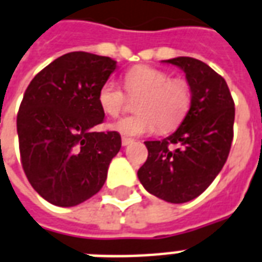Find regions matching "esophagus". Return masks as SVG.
<instances>
[{
    "label": "esophagus",
    "instance_id": "1",
    "mask_svg": "<svg viewBox=\"0 0 262 262\" xmlns=\"http://www.w3.org/2000/svg\"><path fill=\"white\" fill-rule=\"evenodd\" d=\"M133 143V140L132 139H126V137H122V145L123 147H126V145L132 144Z\"/></svg>",
    "mask_w": 262,
    "mask_h": 262
}]
</instances>
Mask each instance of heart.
Here are the masks:
<instances>
[{"instance_id": "obj_1", "label": "heart", "mask_w": 262, "mask_h": 262, "mask_svg": "<svg viewBox=\"0 0 262 262\" xmlns=\"http://www.w3.org/2000/svg\"><path fill=\"white\" fill-rule=\"evenodd\" d=\"M130 96H141L136 105L137 115L123 117L111 129L125 137L149 135L157 129L174 126L184 117L191 103V89L181 79H171L166 71L148 66H137L123 78ZM97 103L108 117H117L125 107L126 95L115 81H105L97 93Z\"/></svg>"}]
</instances>
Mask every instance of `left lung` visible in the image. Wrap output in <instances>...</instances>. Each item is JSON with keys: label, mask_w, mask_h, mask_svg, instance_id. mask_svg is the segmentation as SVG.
<instances>
[{"label": "left lung", "mask_w": 262, "mask_h": 262, "mask_svg": "<svg viewBox=\"0 0 262 262\" xmlns=\"http://www.w3.org/2000/svg\"><path fill=\"white\" fill-rule=\"evenodd\" d=\"M163 63L184 71L191 105L174 133L145 141L148 158L137 176L143 187L159 199L185 203L199 196L227 162L235 104L224 78L206 63L185 56Z\"/></svg>", "instance_id": "obj_1"}]
</instances>
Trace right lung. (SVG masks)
<instances>
[{
    "label": "right lung",
    "instance_id": "add662e5",
    "mask_svg": "<svg viewBox=\"0 0 262 262\" xmlns=\"http://www.w3.org/2000/svg\"><path fill=\"white\" fill-rule=\"evenodd\" d=\"M115 69L110 57L71 52L39 71L26 89L16 121L21 166L52 205L77 206L104 185L121 136L93 127L104 121L97 93Z\"/></svg>",
    "mask_w": 262,
    "mask_h": 262
}]
</instances>
